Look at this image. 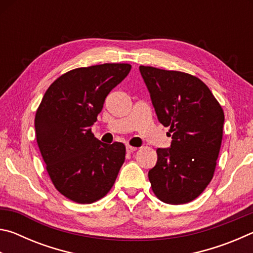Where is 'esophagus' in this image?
Wrapping results in <instances>:
<instances>
[{
  "instance_id": "esophagus-1",
  "label": "esophagus",
  "mask_w": 253,
  "mask_h": 253,
  "mask_svg": "<svg viewBox=\"0 0 253 253\" xmlns=\"http://www.w3.org/2000/svg\"><path fill=\"white\" fill-rule=\"evenodd\" d=\"M137 149V147H134V146H130V145H128V146H126V152L127 153H132V152H135Z\"/></svg>"
}]
</instances>
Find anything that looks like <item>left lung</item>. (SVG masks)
I'll use <instances>...</instances> for the list:
<instances>
[{"instance_id": "obj_1", "label": "left lung", "mask_w": 253, "mask_h": 253, "mask_svg": "<svg viewBox=\"0 0 253 253\" xmlns=\"http://www.w3.org/2000/svg\"><path fill=\"white\" fill-rule=\"evenodd\" d=\"M157 118L172 134L169 148H157L148 172L152 190L162 202L195 200L213 177L223 136L224 113L209 87L181 71L140 66Z\"/></svg>"}]
</instances>
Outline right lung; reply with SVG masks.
<instances>
[{
    "label": "right lung",
    "mask_w": 253,
    "mask_h": 253,
    "mask_svg": "<svg viewBox=\"0 0 253 253\" xmlns=\"http://www.w3.org/2000/svg\"><path fill=\"white\" fill-rule=\"evenodd\" d=\"M128 63L77 68L60 76L37 110V143L54 187L74 202L108 193L125 162L123 143L102 144L91 132L106 97L129 74Z\"/></svg>",
    "instance_id": "add662e5"
}]
</instances>
